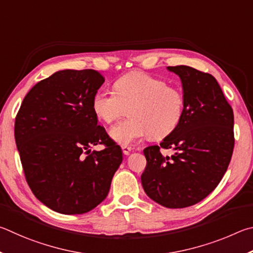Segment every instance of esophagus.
<instances>
[{
  "instance_id": "34e87169",
  "label": "esophagus",
  "mask_w": 253,
  "mask_h": 253,
  "mask_svg": "<svg viewBox=\"0 0 253 253\" xmlns=\"http://www.w3.org/2000/svg\"><path fill=\"white\" fill-rule=\"evenodd\" d=\"M122 151H123V153L124 154H129V152H130V150H131V148L129 147V145H126V144H122Z\"/></svg>"
}]
</instances>
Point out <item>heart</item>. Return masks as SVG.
Masks as SVG:
<instances>
[{"label": "heart", "mask_w": 253, "mask_h": 253, "mask_svg": "<svg viewBox=\"0 0 253 253\" xmlns=\"http://www.w3.org/2000/svg\"><path fill=\"white\" fill-rule=\"evenodd\" d=\"M169 112H170V110H169V106H168L165 102H163V103H161L160 105L158 106V109H157V115H159V117L161 118V120H165L168 115H169ZM114 135L117 136V138H119V131H115V133H114ZM126 138V136H122V139H124Z\"/></svg>", "instance_id": "heart-1"}]
</instances>
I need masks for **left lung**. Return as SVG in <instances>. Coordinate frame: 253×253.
<instances>
[{"instance_id":"8db88e82","label":"left lung","mask_w":253,"mask_h":253,"mask_svg":"<svg viewBox=\"0 0 253 253\" xmlns=\"http://www.w3.org/2000/svg\"><path fill=\"white\" fill-rule=\"evenodd\" d=\"M103 83L95 70L59 71L31 88L16 114L26 182L38 200L62 214L99 206L122 162L119 145L97 124L94 96ZM91 144L105 149L90 152Z\"/></svg>"}]
</instances>
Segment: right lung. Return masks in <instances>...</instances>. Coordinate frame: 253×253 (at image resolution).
<instances>
[{
	"mask_svg": "<svg viewBox=\"0 0 253 253\" xmlns=\"http://www.w3.org/2000/svg\"><path fill=\"white\" fill-rule=\"evenodd\" d=\"M182 82L179 123L160 145L143 150L147 196L170 209L196 205L220 183L234 148L233 111L216 80L187 65L169 66ZM162 149H170L169 156Z\"/></svg>",
	"mask_w": 253,
	"mask_h": 253,
	"instance_id": "add662e5",
	"label": "right lung"
}]
</instances>
